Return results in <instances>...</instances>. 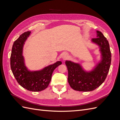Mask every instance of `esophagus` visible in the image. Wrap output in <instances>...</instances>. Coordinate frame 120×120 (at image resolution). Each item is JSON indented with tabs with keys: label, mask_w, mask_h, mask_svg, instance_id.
I'll return each instance as SVG.
<instances>
[{
	"label": "esophagus",
	"mask_w": 120,
	"mask_h": 120,
	"mask_svg": "<svg viewBox=\"0 0 120 120\" xmlns=\"http://www.w3.org/2000/svg\"><path fill=\"white\" fill-rule=\"evenodd\" d=\"M68 55L67 53H64L63 54V55L62 56V58L64 60H66L67 59H68Z\"/></svg>",
	"instance_id": "1"
}]
</instances>
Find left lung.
I'll return each instance as SVG.
<instances>
[{
    "mask_svg": "<svg viewBox=\"0 0 120 120\" xmlns=\"http://www.w3.org/2000/svg\"><path fill=\"white\" fill-rule=\"evenodd\" d=\"M97 38H92V41L99 46L101 60L92 71H85L79 64L66 61L68 70V82L74 90L92 91L102 84L107 78L111 63L109 43L101 31L97 30Z\"/></svg>",
    "mask_w": 120,
    "mask_h": 120,
    "instance_id": "obj_1",
    "label": "left lung"
}]
</instances>
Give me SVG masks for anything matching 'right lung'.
Returning a JSON list of instances; mask_svg holds the SVG:
<instances>
[{
	"label": "right lung",
	"instance_id": "1",
	"mask_svg": "<svg viewBox=\"0 0 120 120\" xmlns=\"http://www.w3.org/2000/svg\"><path fill=\"white\" fill-rule=\"evenodd\" d=\"M30 32H24L14 42L10 56V67L16 80L21 86L30 91L39 92L48 86L54 69L62 63L58 61L40 71H28L24 64L22 51L24 42Z\"/></svg>",
	"mask_w": 120,
	"mask_h": 120
}]
</instances>
